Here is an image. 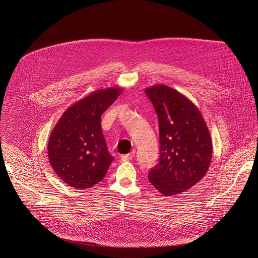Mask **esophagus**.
Returning a JSON list of instances; mask_svg holds the SVG:
<instances>
[{
  "label": "esophagus",
  "mask_w": 258,
  "mask_h": 258,
  "mask_svg": "<svg viewBox=\"0 0 258 258\" xmlns=\"http://www.w3.org/2000/svg\"><path fill=\"white\" fill-rule=\"evenodd\" d=\"M135 154H136V150H133L131 153L125 154V155H122V156H121V160H122V161L132 160V159L135 157Z\"/></svg>",
  "instance_id": "obj_1"
}]
</instances>
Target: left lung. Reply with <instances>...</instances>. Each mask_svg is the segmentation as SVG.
I'll list each match as a JSON object with an SVG mask.
<instances>
[{
  "label": "left lung",
  "instance_id": "obj_1",
  "mask_svg": "<svg viewBox=\"0 0 258 258\" xmlns=\"http://www.w3.org/2000/svg\"><path fill=\"white\" fill-rule=\"evenodd\" d=\"M159 121L160 158L149 181L163 195L189 190L206 174L212 140L199 109L176 90L156 85L145 90Z\"/></svg>",
  "mask_w": 258,
  "mask_h": 258
}]
</instances>
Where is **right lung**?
I'll list each match as a JSON object with an SVG mask.
<instances>
[{"instance_id":"right-lung-1","label":"right lung","mask_w":258,"mask_h":258,"mask_svg":"<svg viewBox=\"0 0 258 258\" xmlns=\"http://www.w3.org/2000/svg\"><path fill=\"white\" fill-rule=\"evenodd\" d=\"M122 90L107 88L70 106L53 128L48 157L54 171L68 186L89 189L101 181L113 157L101 128V115Z\"/></svg>"}]
</instances>
